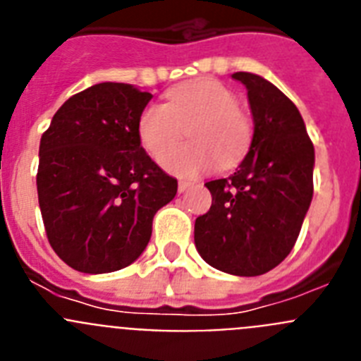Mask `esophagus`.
<instances>
[{"label":"esophagus","instance_id":"obj_1","mask_svg":"<svg viewBox=\"0 0 361 361\" xmlns=\"http://www.w3.org/2000/svg\"><path fill=\"white\" fill-rule=\"evenodd\" d=\"M190 186H191L190 180H178V191H180V193H183V191H186Z\"/></svg>","mask_w":361,"mask_h":361}]
</instances>
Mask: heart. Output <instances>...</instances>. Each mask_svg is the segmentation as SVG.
I'll return each mask as SVG.
<instances>
[{
    "instance_id": "obj_1",
    "label": "heart",
    "mask_w": 361,
    "mask_h": 361,
    "mask_svg": "<svg viewBox=\"0 0 361 361\" xmlns=\"http://www.w3.org/2000/svg\"><path fill=\"white\" fill-rule=\"evenodd\" d=\"M237 95L215 79L175 86L166 104H148L137 121V135L149 157L178 177H195L244 157L253 128L237 106ZM190 128L191 145L171 150Z\"/></svg>"
}]
</instances>
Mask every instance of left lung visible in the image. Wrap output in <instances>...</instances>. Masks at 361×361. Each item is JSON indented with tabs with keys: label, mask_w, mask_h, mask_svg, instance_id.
I'll return each mask as SVG.
<instances>
[{
	"label": "left lung",
	"mask_w": 361,
	"mask_h": 361,
	"mask_svg": "<svg viewBox=\"0 0 361 361\" xmlns=\"http://www.w3.org/2000/svg\"><path fill=\"white\" fill-rule=\"evenodd\" d=\"M247 88L255 133L238 170L206 183L212 208L195 220V245L215 269L264 275L291 253L312 199L314 148L298 108L273 82L231 75Z\"/></svg>",
	"instance_id": "left-lung-1"
}]
</instances>
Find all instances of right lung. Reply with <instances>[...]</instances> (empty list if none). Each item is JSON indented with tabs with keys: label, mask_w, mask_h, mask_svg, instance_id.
Here are the masks:
<instances>
[{
	"label": "right lung",
	"mask_w": 361,
	"mask_h": 361,
	"mask_svg": "<svg viewBox=\"0 0 361 361\" xmlns=\"http://www.w3.org/2000/svg\"><path fill=\"white\" fill-rule=\"evenodd\" d=\"M149 99L133 85L99 82L72 95L41 137L36 180L44 231L75 271L130 266L148 245L153 215L177 193V178L149 159L137 135Z\"/></svg>",
	"instance_id": "1"
}]
</instances>
